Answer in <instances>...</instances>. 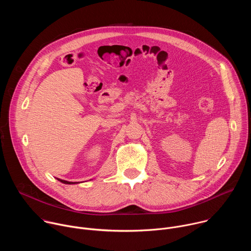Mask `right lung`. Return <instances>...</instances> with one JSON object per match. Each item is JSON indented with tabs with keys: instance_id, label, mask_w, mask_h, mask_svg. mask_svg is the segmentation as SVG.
<instances>
[{
	"instance_id": "add662e5",
	"label": "right lung",
	"mask_w": 251,
	"mask_h": 251,
	"mask_svg": "<svg viewBox=\"0 0 251 251\" xmlns=\"http://www.w3.org/2000/svg\"><path fill=\"white\" fill-rule=\"evenodd\" d=\"M59 181H61V182H63V183H65V184H72L73 182H70V181H66V180H62V179H58ZM74 183H75V182H74Z\"/></svg>"
}]
</instances>
